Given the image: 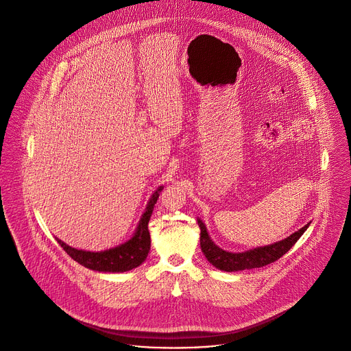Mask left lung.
<instances>
[{
  "instance_id": "left-lung-1",
  "label": "left lung",
  "mask_w": 351,
  "mask_h": 351,
  "mask_svg": "<svg viewBox=\"0 0 351 351\" xmlns=\"http://www.w3.org/2000/svg\"><path fill=\"white\" fill-rule=\"evenodd\" d=\"M198 226L202 229V233H199V245H202L206 258L215 268L226 272H233V271H243V269H252V268H261L264 265H268L279 260L295 244V241L302 237V234L307 230L310 223H307L300 230L294 232L285 240H280L269 245L248 250V252H244V253L225 252V250L219 248L210 239L206 225L199 219H198Z\"/></svg>"
}]
</instances>
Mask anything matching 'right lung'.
Masks as SVG:
<instances>
[{"label":"right lung","instance_id":"1","mask_svg":"<svg viewBox=\"0 0 351 351\" xmlns=\"http://www.w3.org/2000/svg\"><path fill=\"white\" fill-rule=\"evenodd\" d=\"M162 189L164 186H160L156 190V193L152 195V198H149L145 213L143 214L138 222V226L136 229V233L129 241L115 248H110V250H106V252H99V253L83 252V250L73 248L65 244L64 241H61L60 239H57L60 245L65 250L66 254L71 258H73L80 265L93 271L125 272L138 267L147 258L149 245H152V239H149V232H148V221L153 214L154 206L157 203Z\"/></svg>","mask_w":351,"mask_h":351}]
</instances>
